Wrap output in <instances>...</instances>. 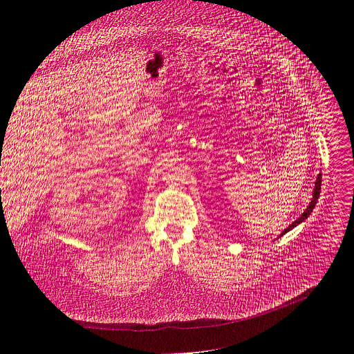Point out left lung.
Listing matches in <instances>:
<instances>
[{"mask_svg":"<svg viewBox=\"0 0 354 354\" xmlns=\"http://www.w3.org/2000/svg\"><path fill=\"white\" fill-rule=\"evenodd\" d=\"M320 189H322V178H320V175H319V178H317V182H315V189H314V194H313V201H311V203H310V207L306 209V212L297 219L294 224H291L281 235H284L286 232H288V231H291L294 227H297L299 224H301L303 221H306L308 216H310V214L313 212V209H314V207H315V203H317V201H319V196H320Z\"/></svg>","mask_w":354,"mask_h":354,"instance_id":"8db88e82","label":"left lung"}]
</instances>
